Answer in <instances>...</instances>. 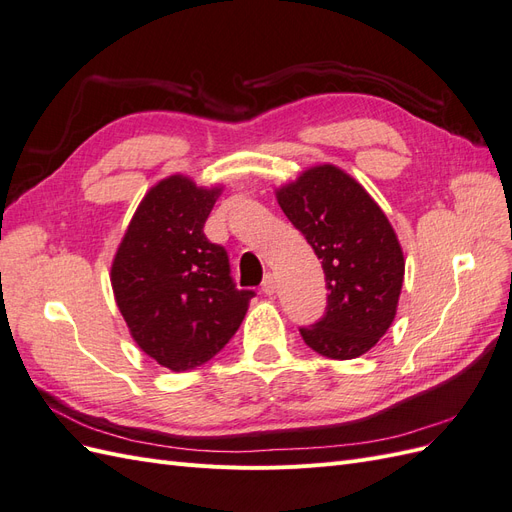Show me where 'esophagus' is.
Masks as SVG:
<instances>
[{
	"mask_svg": "<svg viewBox=\"0 0 512 512\" xmlns=\"http://www.w3.org/2000/svg\"><path fill=\"white\" fill-rule=\"evenodd\" d=\"M262 292H265V294H269V297H271V294L275 292V277L269 273V275H265V280H262Z\"/></svg>",
	"mask_w": 512,
	"mask_h": 512,
	"instance_id": "esophagus-1",
	"label": "esophagus"
}]
</instances>
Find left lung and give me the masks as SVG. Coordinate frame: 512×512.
<instances>
[{"label": "left lung", "instance_id": "1", "mask_svg": "<svg viewBox=\"0 0 512 512\" xmlns=\"http://www.w3.org/2000/svg\"><path fill=\"white\" fill-rule=\"evenodd\" d=\"M277 203L322 260L329 290L324 316L299 329L303 342L327 359H356L395 320L406 262L393 226L363 185L331 164L277 190Z\"/></svg>", "mask_w": 512, "mask_h": 512}]
</instances>
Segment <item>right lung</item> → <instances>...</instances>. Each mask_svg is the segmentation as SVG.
<instances>
[{"label": "right lung", "instance_id": "1", "mask_svg": "<svg viewBox=\"0 0 512 512\" xmlns=\"http://www.w3.org/2000/svg\"><path fill=\"white\" fill-rule=\"evenodd\" d=\"M220 188L183 175L147 192L111 267L119 312L134 342L162 367L196 369L237 333L254 290H237L228 254L205 237Z\"/></svg>", "mask_w": 512, "mask_h": 512}]
</instances>
